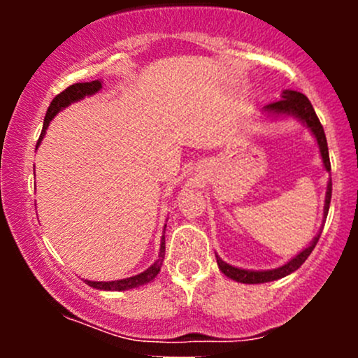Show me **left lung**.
Wrapping results in <instances>:
<instances>
[{
    "instance_id": "obj_1",
    "label": "left lung",
    "mask_w": 358,
    "mask_h": 358,
    "mask_svg": "<svg viewBox=\"0 0 358 358\" xmlns=\"http://www.w3.org/2000/svg\"><path fill=\"white\" fill-rule=\"evenodd\" d=\"M264 113L268 116H293L299 119L303 124H306V127H310V131L313 133V136L316 138V143H318L320 148V155H322L323 159V166L324 170L330 171V156H328V145H327V136H324V131L322 122H320L318 116H316L313 106L311 102L308 101L306 96H303L301 92H296V90H282L281 99L276 102H271V104L264 106ZM330 200H331V180H328L327 185V195H324V207H323V217L327 219L328 215V208H330ZM322 231V229H320ZM320 234L311 241V244L308 245L306 249H303L298 256H294L289 262H286L285 266L276 269H268V271H250V269H241L236 268V266L227 264L225 261H222L219 256L217 257V264H219V269L225 274L227 278L234 279L237 282H244V285H259V282H269V281H276V279H281L287 276V274L294 273L303 262L306 261L308 256L311 254V250L315 249L316 242L320 239Z\"/></svg>"
}]
</instances>
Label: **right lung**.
I'll return each mask as SVG.
<instances>
[{
  "mask_svg": "<svg viewBox=\"0 0 358 358\" xmlns=\"http://www.w3.org/2000/svg\"><path fill=\"white\" fill-rule=\"evenodd\" d=\"M102 87V82L101 80H92V82H79V84H73L71 87H67L64 92H60L59 96L53 97V101L48 106L47 114H45V121H43V129L42 134H40L38 143H36V148L40 146L42 139L47 133V127L50 124V121L57 114L60 113L62 109H65L67 106H71L72 102H77L80 99H84L85 96H94L96 92H99ZM166 227V225H165ZM163 259H165V236L162 237V244H159V254L158 259L155 261V264H151L150 268L143 273L136 274L133 278H126V279H117V281H89L85 279V285L96 287V289L101 291H126V289H133V287H139L143 285H148L156 278V274L159 273L163 264Z\"/></svg>",
  "mask_w": 358,
  "mask_h": 358,
  "instance_id": "obj_1",
  "label": "right lung"
}]
</instances>
